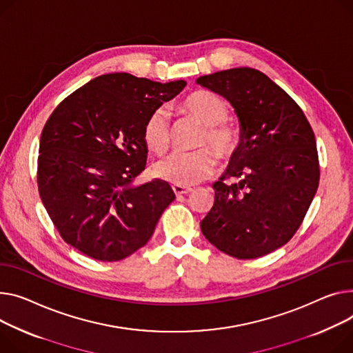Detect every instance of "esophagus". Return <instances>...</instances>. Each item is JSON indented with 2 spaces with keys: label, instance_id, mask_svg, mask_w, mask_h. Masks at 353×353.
<instances>
[{
  "label": "esophagus",
  "instance_id": "1",
  "mask_svg": "<svg viewBox=\"0 0 353 353\" xmlns=\"http://www.w3.org/2000/svg\"><path fill=\"white\" fill-rule=\"evenodd\" d=\"M173 189V192H174V194L177 196V197H180V196H183V194H189V193H192L193 192V189H190V187H184V185H173L172 187Z\"/></svg>",
  "mask_w": 353,
  "mask_h": 353
}]
</instances>
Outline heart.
I'll list each match as a JSON object with an SVG mask.
<instances>
[{"instance_id":"heart-1","label":"heart","mask_w":353,"mask_h":353,"mask_svg":"<svg viewBox=\"0 0 353 353\" xmlns=\"http://www.w3.org/2000/svg\"><path fill=\"white\" fill-rule=\"evenodd\" d=\"M184 110L205 126L201 143H210L219 156H230L239 145V132L224 123L228 116L227 103L210 92H197L183 103ZM148 148L156 153L168 149L172 137L170 113L159 108L148 117L143 129ZM216 157L210 149L193 152H173L154 164V173L160 179L176 185H193L213 174Z\"/></svg>"}]
</instances>
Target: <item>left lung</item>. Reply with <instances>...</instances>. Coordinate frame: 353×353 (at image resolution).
<instances>
[{
    "label": "left lung",
    "instance_id": "8db88e82",
    "mask_svg": "<svg viewBox=\"0 0 353 353\" xmlns=\"http://www.w3.org/2000/svg\"><path fill=\"white\" fill-rule=\"evenodd\" d=\"M196 82L227 99L240 123L239 146L200 223L203 236L239 260L270 254L292 239L316 193L312 128L288 93L256 69L232 68ZM225 176L239 181L227 186Z\"/></svg>",
    "mask_w": 353,
    "mask_h": 353
}]
</instances>
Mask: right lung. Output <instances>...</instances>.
<instances>
[{"label":"right lung","instance_id":"1","mask_svg":"<svg viewBox=\"0 0 353 353\" xmlns=\"http://www.w3.org/2000/svg\"><path fill=\"white\" fill-rule=\"evenodd\" d=\"M184 86L106 74L57 106L41 134L38 190L65 243L105 263L146 245L176 196L163 180L134 184L146 168L143 129Z\"/></svg>","mask_w":353,"mask_h":353}]
</instances>
